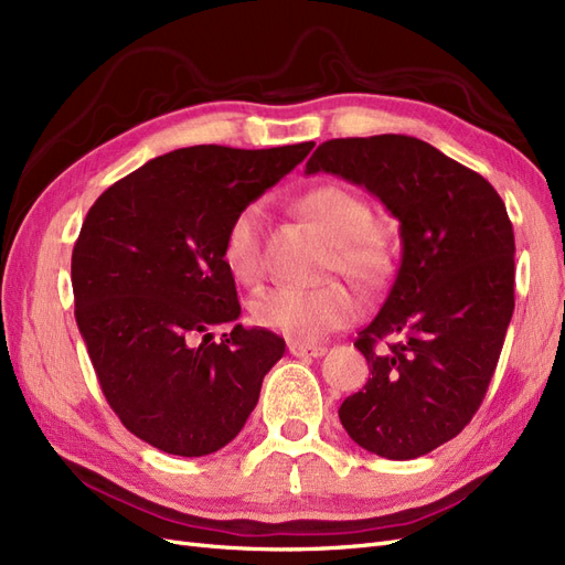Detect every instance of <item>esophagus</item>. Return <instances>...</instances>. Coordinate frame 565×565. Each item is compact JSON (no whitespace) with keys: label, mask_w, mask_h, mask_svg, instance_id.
<instances>
[{"label":"esophagus","mask_w":565,"mask_h":565,"mask_svg":"<svg viewBox=\"0 0 565 565\" xmlns=\"http://www.w3.org/2000/svg\"><path fill=\"white\" fill-rule=\"evenodd\" d=\"M287 349L297 358H320L328 351L322 344H306V341H289Z\"/></svg>","instance_id":"esophagus-1"}]
</instances>
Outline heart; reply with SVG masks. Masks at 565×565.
<instances>
[{"mask_svg": "<svg viewBox=\"0 0 565 565\" xmlns=\"http://www.w3.org/2000/svg\"><path fill=\"white\" fill-rule=\"evenodd\" d=\"M297 210L332 241L328 268L363 285L380 289L388 282L398 264V243L393 231L370 218L367 200L339 183H322L297 200ZM221 256L231 276L243 285H256L264 276V207L249 202L237 210L224 233ZM361 301L349 287L330 282L313 289L276 287L259 295L249 313L259 328L292 339H318L344 328Z\"/></svg>", "mask_w": 565, "mask_h": 565, "instance_id": "1", "label": "heart"}]
</instances>
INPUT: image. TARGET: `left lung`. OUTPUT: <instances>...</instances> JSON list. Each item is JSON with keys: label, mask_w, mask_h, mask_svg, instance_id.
<instances>
[{"label": "left lung", "mask_w": 565, "mask_h": 565, "mask_svg": "<svg viewBox=\"0 0 565 565\" xmlns=\"http://www.w3.org/2000/svg\"><path fill=\"white\" fill-rule=\"evenodd\" d=\"M365 185L401 221L403 256L382 311L358 332L367 384L339 407L386 459L455 438L481 407L514 313V228L498 191L415 136L320 143L306 174Z\"/></svg>", "instance_id": "obj_1"}]
</instances>
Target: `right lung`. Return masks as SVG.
<instances>
[{
    "label": "right lung",
    "instance_id": "add662e5",
    "mask_svg": "<svg viewBox=\"0 0 565 565\" xmlns=\"http://www.w3.org/2000/svg\"><path fill=\"white\" fill-rule=\"evenodd\" d=\"M316 143L179 148L113 183L73 249L77 328L127 429L169 455L221 450L245 426L285 339L245 330L221 245L228 221Z\"/></svg>",
    "mask_w": 565,
    "mask_h": 565
}]
</instances>
